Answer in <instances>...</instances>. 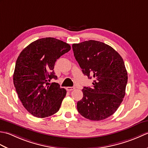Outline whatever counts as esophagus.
<instances>
[{
	"mask_svg": "<svg viewBox=\"0 0 148 148\" xmlns=\"http://www.w3.org/2000/svg\"><path fill=\"white\" fill-rule=\"evenodd\" d=\"M74 89H75V87H73V86H68L66 88V90L67 91H72Z\"/></svg>",
	"mask_w": 148,
	"mask_h": 148,
	"instance_id": "obj_1",
	"label": "esophagus"
}]
</instances>
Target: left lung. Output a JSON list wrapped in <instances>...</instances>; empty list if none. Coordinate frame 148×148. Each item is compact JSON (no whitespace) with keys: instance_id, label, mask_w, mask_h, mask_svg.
<instances>
[{"instance_id":"obj_1","label":"left lung","mask_w":148,"mask_h":148,"mask_svg":"<svg viewBox=\"0 0 148 148\" xmlns=\"http://www.w3.org/2000/svg\"><path fill=\"white\" fill-rule=\"evenodd\" d=\"M74 57L83 73L93 80L84 87L77 103L83 117L100 121L114 114L123 101L128 81L125 63L119 53L106 44L90 40L72 45Z\"/></svg>"}]
</instances>
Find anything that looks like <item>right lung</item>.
I'll return each instance as SVG.
<instances>
[{
    "instance_id": "1",
    "label": "right lung",
    "mask_w": 148,
    "mask_h": 148,
    "mask_svg": "<svg viewBox=\"0 0 148 148\" xmlns=\"http://www.w3.org/2000/svg\"><path fill=\"white\" fill-rule=\"evenodd\" d=\"M71 46L53 37L36 40L27 46L16 62L13 83L23 107L31 114L46 118L55 114L66 95L56 83L53 71L56 60L71 50Z\"/></svg>"
}]
</instances>
